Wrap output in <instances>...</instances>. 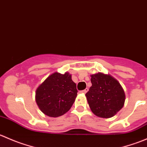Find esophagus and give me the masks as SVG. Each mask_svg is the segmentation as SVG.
Masks as SVG:
<instances>
[{
    "label": "esophagus",
    "instance_id": "1",
    "mask_svg": "<svg viewBox=\"0 0 147 147\" xmlns=\"http://www.w3.org/2000/svg\"><path fill=\"white\" fill-rule=\"evenodd\" d=\"M87 91H88V88H86V89H84V90H82V91H80V93H82V94H85V93L87 92Z\"/></svg>",
    "mask_w": 147,
    "mask_h": 147
}]
</instances>
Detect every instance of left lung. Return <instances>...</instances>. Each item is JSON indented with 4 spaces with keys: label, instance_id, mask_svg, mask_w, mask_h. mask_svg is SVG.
Here are the masks:
<instances>
[{
    "label": "left lung",
    "instance_id": "left-lung-1",
    "mask_svg": "<svg viewBox=\"0 0 147 147\" xmlns=\"http://www.w3.org/2000/svg\"><path fill=\"white\" fill-rule=\"evenodd\" d=\"M92 86L86 93L92 112L99 117L110 118L123 107L125 94L122 87L110 75H91Z\"/></svg>",
    "mask_w": 147,
    "mask_h": 147
}]
</instances>
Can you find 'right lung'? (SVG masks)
<instances>
[{
  "label": "right lung",
  "instance_id": "obj_1",
  "mask_svg": "<svg viewBox=\"0 0 147 147\" xmlns=\"http://www.w3.org/2000/svg\"><path fill=\"white\" fill-rule=\"evenodd\" d=\"M78 95L76 84L69 72L50 75L35 92V101L41 112L57 117L69 110Z\"/></svg>",
  "mask_w": 147,
  "mask_h": 147
}]
</instances>
